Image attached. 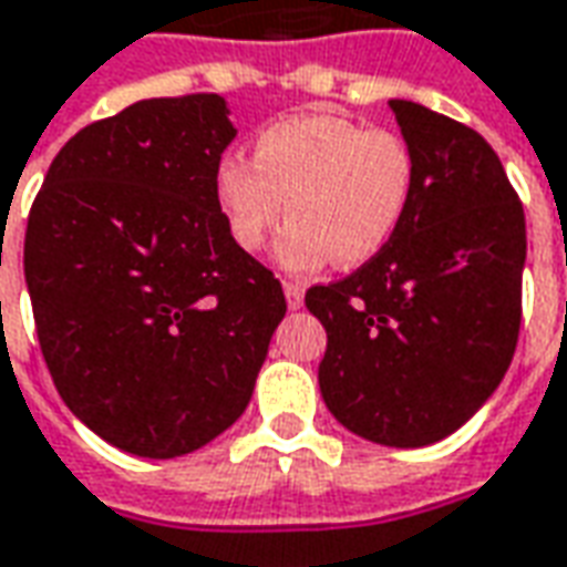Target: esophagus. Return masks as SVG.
Listing matches in <instances>:
<instances>
[{"label": "esophagus", "mask_w": 567, "mask_h": 567, "mask_svg": "<svg viewBox=\"0 0 567 567\" xmlns=\"http://www.w3.org/2000/svg\"><path fill=\"white\" fill-rule=\"evenodd\" d=\"M282 288L288 307H291V310H300V307H303V282H300V279H285Z\"/></svg>", "instance_id": "1"}]
</instances>
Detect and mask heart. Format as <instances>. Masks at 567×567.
I'll return each mask as SVG.
<instances>
[{
	"label": "heart",
	"instance_id": "b5f03b06",
	"mask_svg": "<svg viewBox=\"0 0 567 567\" xmlns=\"http://www.w3.org/2000/svg\"><path fill=\"white\" fill-rule=\"evenodd\" d=\"M217 205L233 243L257 251L282 224L276 257L288 270H316L331 257L359 267L402 227L414 193L411 146L393 132L343 116H291L255 141V159L227 153L215 172Z\"/></svg>",
	"mask_w": 567,
	"mask_h": 567
}]
</instances>
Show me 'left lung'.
I'll return each instance as SVG.
<instances>
[{"label":"left lung","mask_w":567,"mask_h":567,"mask_svg":"<svg viewBox=\"0 0 567 567\" xmlns=\"http://www.w3.org/2000/svg\"><path fill=\"white\" fill-rule=\"evenodd\" d=\"M390 110L414 156L405 220L347 279L312 285L307 310L328 331V411L368 442L423 449L461 430L513 362L525 212L482 134L414 101Z\"/></svg>","instance_id":"obj_1"}]
</instances>
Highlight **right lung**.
<instances>
[{
  "label": "right lung",
  "mask_w": 567,
  "mask_h": 567,
  "mask_svg": "<svg viewBox=\"0 0 567 567\" xmlns=\"http://www.w3.org/2000/svg\"><path fill=\"white\" fill-rule=\"evenodd\" d=\"M227 113L220 94H184L91 122L27 220L51 380L91 433L137 457H181L239 421L288 310L217 205Z\"/></svg>",
  "instance_id": "obj_1"
}]
</instances>
